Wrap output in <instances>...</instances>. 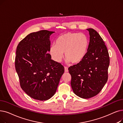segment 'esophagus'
<instances>
[{
  "label": "esophagus",
  "mask_w": 123,
  "mask_h": 123,
  "mask_svg": "<svg viewBox=\"0 0 123 123\" xmlns=\"http://www.w3.org/2000/svg\"><path fill=\"white\" fill-rule=\"evenodd\" d=\"M64 69H65V72H68V69L67 67H64Z\"/></svg>",
  "instance_id": "obj_1"
}]
</instances>
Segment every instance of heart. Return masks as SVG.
Instances as JSON below:
<instances>
[{
  "label": "heart",
  "instance_id": "obj_1",
  "mask_svg": "<svg viewBox=\"0 0 123 123\" xmlns=\"http://www.w3.org/2000/svg\"><path fill=\"white\" fill-rule=\"evenodd\" d=\"M89 47V40L83 33L68 32L57 39L55 45H52L49 50L52 59L60 62L65 53L67 62L76 64L81 62L86 56Z\"/></svg>",
  "mask_w": 123,
  "mask_h": 123
}]
</instances>
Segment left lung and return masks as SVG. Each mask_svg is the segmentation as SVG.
<instances>
[{
    "label": "left lung",
    "mask_w": 123,
    "mask_h": 123,
    "mask_svg": "<svg viewBox=\"0 0 123 123\" xmlns=\"http://www.w3.org/2000/svg\"><path fill=\"white\" fill-rule=\"evenodd\" d=\"M90 41L87 53L83 59L69 67L71 85L79 97L89 98L97 95L108 79L110 57L103 39L93 29H87Z\"/></svg>",
    "instance_id": "left-lung-1"
}]
</instances>
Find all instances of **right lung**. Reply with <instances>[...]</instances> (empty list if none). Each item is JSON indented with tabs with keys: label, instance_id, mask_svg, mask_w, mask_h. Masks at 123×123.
<instances>
[{
	"label": "right lung",
	"instance_id": "1",
	"mask_svg": "<svg viewBox=\"0 0 123 123\" xmlns=\"http://www.w3.org/2000/svg\"><path fill=\"white\" fill-rule=\"evenodd\" d=\"M54 31L41 30L26 36L17 46L15 67L21 88L29 96L46 100L55 93L64 72L61 64L51 59L47 52L50 36Z\"/></svg>",
	"mask_w": 123,
	"mask_h": 123
}]
</instances>
